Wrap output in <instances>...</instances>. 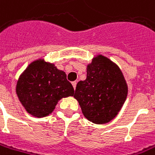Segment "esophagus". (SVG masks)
<instances>
[{"instance_id":"obj_1","label":"esophagus","mask_w":155,"mask_h":155,"mask_svg":"<svg viewBox=\"0 0 155 155\" xmlns=\"http://www.w3.org/2000/svg\"><path fill=\"white\" fill-rule=\"evenodd\" d=\"M72 85H73V87H74V89L75 90V88H76V85H77V82H76V81H74V82H72Z\"/></svg>"}]
</instances>
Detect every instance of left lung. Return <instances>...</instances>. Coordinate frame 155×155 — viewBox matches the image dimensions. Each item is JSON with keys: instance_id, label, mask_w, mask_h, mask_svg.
<instances>
[{"instance_id": "obj_1", "label": "left lung", "mask_w": 155, "mask_h": 155, "mask_svg": "<svg viewBox=\"0 0 155 155\" xmlns=\"http://www.w3.org/2000/svg\"><path fill=\"white\" fill-rule=\"evenodd\" d=\"M128 94L120 68L109 58L99 55L87 68V79L77 83L74 97L83 115L94 124H106L119 112Z\"/></svg>"}]
</instances>
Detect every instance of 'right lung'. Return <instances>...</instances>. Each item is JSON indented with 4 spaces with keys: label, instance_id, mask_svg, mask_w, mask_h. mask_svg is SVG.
<instances>
[{
    "label": "right lung",
    "instance_id": "add662e5",
    "mask_svg": "<svg viewBox=\"0 0 155 155\" xmlns=\"http://www.w3.org/2000/svg\"><path fill=\"white\" fill-rule=\"evenodd\" d=\"M74 90L65 72L43 59L32 61L19 76L16 94L29 114L46 117L62 98L73 96Z\"/></svg>",
    "mask_w": 155,
    "mask_h": 155
}]
</instances>
